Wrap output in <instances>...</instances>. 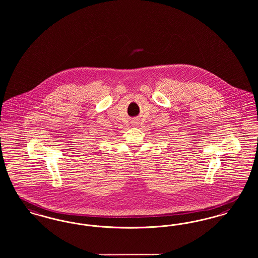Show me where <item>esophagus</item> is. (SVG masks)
Segmentation results:
<instances>
[{"instance_id":"34e87169","label":"esophagus","mask_w":258,"mask_h":258,"mask_svg":"<svg viewBox=\"0 0 258 258\" xmlns=\"http://www.w3.org/2000/svg\"><path fill=\"white\" fill-rule=\"evenodd\" d=\"M134 124H135V125H138V124H139V122H138V121H134Z\"/></svg>"}]
</instances>
